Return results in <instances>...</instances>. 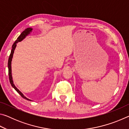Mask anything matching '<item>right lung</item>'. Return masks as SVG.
Here are the masks:
<instances>
[{
  "label": "right lung",
  "mask_w": 129,
  "mask_h": 129,
  "mask_svg": "<svg viewBox=\"0 0 129 129\" xmlns=\"http://www.w3.org/2000/svg\"><path fill=\"white\" fill-rule=\"evenodd\" d=\"M32 28H27V29H25L24 31L21 33L20 36H19L18 38H17V40L15 41V42L14 43V44L12 45V50H11V53H10V55L9 57V58H8V75H9V79H10V84L11 85V86L14 88L15 90H16L17 93H18L19 94H20L21 97L24 99H25V100H29V101H31V100L27 99V97H25L24 95L21 92V91L19 90L18 89H17L15 85L14 84V81H13V80H12V71H11V61H12V57H13V54H14V51L15 49V48L16 47V44L18 43V42H20V41H22L24 39L26 36L27 35H28L30 32H32Z\"/></svg>",
  "instance_id": "right-lung-1"
}]
</instances>
